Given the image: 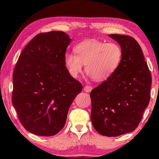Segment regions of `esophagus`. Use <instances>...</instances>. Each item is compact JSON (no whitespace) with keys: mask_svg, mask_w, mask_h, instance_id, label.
<instances>
[{"mask_svg":"<svg viewBox=\"0 0 159 159\" xmlns=\"http://www.w3.org/2000/svg\"><path fill=\"white\" fill-rule=\"evenodd\" d=\"M92 89H93L92 86H90V85H85V87H84V88H83V90H84L85 92H86V93H90V91L92 90Z\"/></svg>","mask_w":159,"mask_h":159,"instance_id":"esophagus-1","label":"esophagus"}]
</instances>
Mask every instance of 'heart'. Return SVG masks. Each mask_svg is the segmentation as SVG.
<instances>
[{
    "instance_id": "heart-1",
    "label": "heart",
    "mask_w": 159,
    "mask_h": 159,
    "mask_svg": "<svg viewBox=\"0 0 159 159\" xmlns=\"http://www.w3.org/2000/svg\"><path fill=\"white\" fill-rule=\"evenodd\" d=\"M76 54L66 53L64 62L69 74L76 78L85 71L94 80H105L114 74L121 62L123 51L114 43L89 40L80 43L75 48Z\"/></svg>"
}]
</instances>
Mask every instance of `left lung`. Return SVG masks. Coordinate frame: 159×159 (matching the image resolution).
Returning <instances> with one entry per match:
<instances>
[{
	"mask_svg": "<svg viewBox=\"0 0 159 159\" xmlns=\"http://www.w3.org/2000/svg\"><path fill=\"white\" fill-rule=\"evenodd\" d=\"M109 36L120 45L115 73L91 91V121L102 135L116 137L135 130L150 100L152 76L142 48L133 37Z\"/></svg>",
	"mask_w": 159,
	"mask_h": 159,
	"instance_id": "left-lung-1",
	"label": "left lung"
}]
</instances>
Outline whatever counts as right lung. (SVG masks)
<instances>
[{
  "instance_id": "obj_1",
  "label": "right lung",
  "mask_w": 159,
  "mask_h": 159,
  "mask_svg": "<svg viewBox=\"0 0 159 159\" xmlns=\"http://www.w3.org/2000/svg\"><path fill=\"white\" fill-rule=\"evenodd\" d=\"M71 39L63 31L36 35L24 48L13 72L12 102L26 130L52 136L66 123L83 85L70 75L64 57Z\"/></svg>"
}]
</instances>
